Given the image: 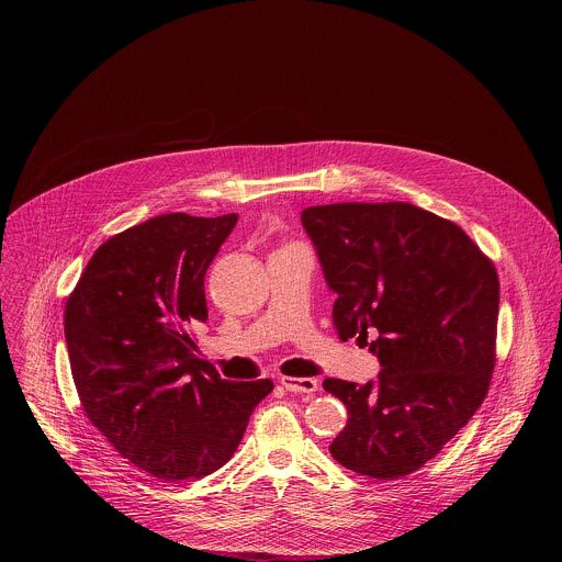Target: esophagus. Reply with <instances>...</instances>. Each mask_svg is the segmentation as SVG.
Instances as JSON below:
<instances>
[{"mask_svg": "<svg viewBox=\"0 0 562 562\" xmlns=\"http://www.w3.org/2000/svg\"><path fill=\"white\" fill-rule=\"evenodd\" d=\"M280 384L291 391V393H313L317 391V380L315 378H293V375H282Z\"/></svg>", "mask_w": 562, "mask_h": 562, "instance_id": "34e87169", "label": "esophagus"}]
</instances>
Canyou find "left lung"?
Returning <instances> with one entry per match:
<instances>
[{"label": "left lung", "mask_w": 562, "mask_h": 562, "mask_svg": "<svg viewBox=\"0 0 562 562\" xmlns=\"http://www.w3.org/2000/svg\"><path fill=\"white\" fill-rule=\"evenodd\" d=\"M311 235L340 340L378 356L375 382L327 378L347 405L331 456L378 480L420 469L469 423L496 367L501 282L494 262L451 220L409 202L308 206ZM369 333L376 340L369 344Z\"/></svg>", "instance_id": "left-lung-1"}]
</instances>
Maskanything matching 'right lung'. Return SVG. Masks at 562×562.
Returning <instances> with one entry per match:
<instances>
[{
  "label": "right lung",
  "mask_w": 562,
  "mask_h": 562,
  "mask_svg": "<svg viewBox=\"0 0 562 562\" xmlns=\"http://www.w3.org/2000/svg\"><path fill=\"white\" fill-rule=\"evenodd\" d=\"M235 213H167L93 254L64 308L79 403L133 467L162 483L204 477L237 449L271 380L231 382L195 356L204 276Z\"/></svg>",
  "instance_id": "add662e5"
}]
</instances>
